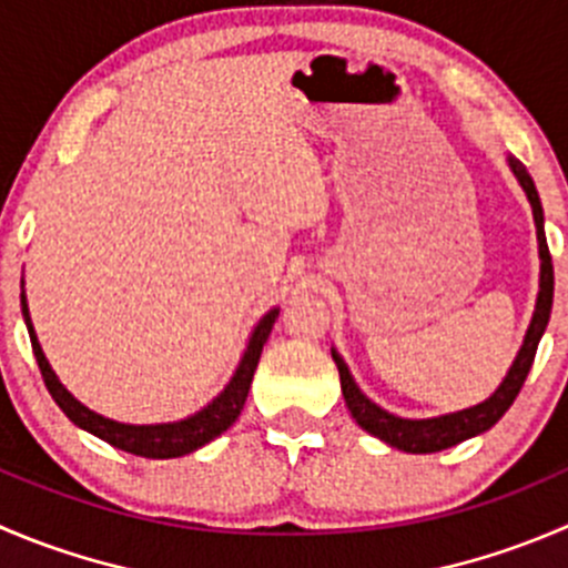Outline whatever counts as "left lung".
<instances>
[{
	"label": "left lung",
	"instance_id": "8db88e82",
	"mask_svg": "<svg viewBox=\"0 0 568 568\" xmlns=\"http://www.w3.org/2000/svg\"><path fill=\"white\" fill-rule=\"evenodd\" d=\"M510 169H514L516 180L525 189L527 200L532 205V219H536V233H538V252H541V291H538L536 313H532L530 329L525 335V344H521L519 355H516L514 366H510L508 377L503 379L494 396H488L486 402L475 407H466V410L449 413V416L438 418H399L385 413L383 407H377L374 402H368L361 394V388L352 379L349 368L333 352V361L338 366L341 374V390H344L346 407H349L352 418L361 424L363 430L377 436L379 442L390 444L396 449H405V453H442V449L455 447V444L466 442L471 436H480V433L491 430L494 424L505 416L514 399L519 396L521 385H525L527 374H530L532 361H536L538 341H541L544 329H547L549 311H552V291H555V274H552V255H549L547 235H544V211L541 200H538V191L532 185V178L527 174V169L519 161L510 158Z\"/></svg>",
	"mask_w": 568,
	"mask_h": 568
}]
</instances>
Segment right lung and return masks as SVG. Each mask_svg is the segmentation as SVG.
Returning a JSON list of instances; mask_svg holds the SVG:
<instances>
[{
  "mask_svg": "<svg viewBox=\"0 0 568 568\" xmlns=\"http://www.w3.org/2000/svg\"><path fill=\"white\" fill-rule=\"evenodd\" d=\"M21 313H24V322L27 329H30V341H32V352H36V361L38 368H41V377L47 383L49 394L52 399L58 402L60 410L71 418L74 424H80L82 430L93 433L99 436L102 442H108L110 447L115 449H124L130 455H141V458H180V455H189L194 449L205 447L207 442H213L216 436H222L227 430L230 424L239 418L241 407H244L246 394H250V385L252 377H255V368L257 361H261V352L263 344H266L268 333L274 327V318H277V311L266 313V316L257 322L255 333H252L250 346H246L244 357H241L239 368H235L233 379H230L227 388L216 396L207 407H202L200 413L194 416L183 418V422H174V424H119V422H110V418L97 416L93 410H88L85 405L74 399L69 390L60 385V379L54 377V372L49 368L47 357H43L41 344L36 338V329L30 324V311H27V300L21 294Z\"/></svg>",
  "mask_w": 568,
  "mask_h": 568,
  "instance_id": "obj_1",
  "label": "right lung"
}]
</instances>
